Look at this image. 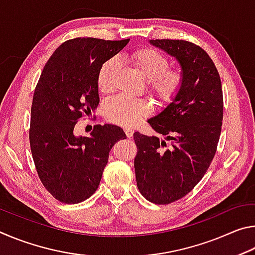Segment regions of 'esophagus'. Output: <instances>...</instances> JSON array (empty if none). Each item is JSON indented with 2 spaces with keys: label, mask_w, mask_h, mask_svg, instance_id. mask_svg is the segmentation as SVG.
Masks as SVG:
<instances>
[{
  "label": "esophagus",
  "mask_w": 255,
  "mask_h": 255,
  "mask_svg": "<svg viewBox=\"0 0 255 255\" xmlns=\"http://www.w3.org/2000/svg\"><path fill=\"white\" fill-rule=\"evenodd\" d=\"M125 132H126V135L128 138H131L132 135H133V129L132 128H129V127H126L124 129Z\"/></svg>",
  "instance_id": "34e87169"
}]
</instances>
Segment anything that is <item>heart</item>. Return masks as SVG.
Here are the masks:
<instances>
[{
  "mask_svg": "<svg viewBox=\"0 0 255 255\" xmlns=\"http://www.w3.org/2000/svg\"><path fill=\"white\" fill-rule=\"evenodd\" d=\"M130 63L147 81V90L162 106L169 105L178 96L183 83V73L180 68H169V59L152 48L136 50L130 55ZM118 68L117 58H110L102 64L98 72L97 84L101 93L112 90L115 73ZM152 107L143 99H130L118 96L108 101L105 114L110 122L120 126L130 127L150 114Z\"/></svg>",
  "mask_w": 255,
  "mask_h": 255,
  "instance_id": "obj_1",
  "label": "heart"
}]
</instances>
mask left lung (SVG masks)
<instances>
[{"instance_id": "left-lung-1", "label": "left lung", "mask_w": 255, "mask_h": 255, "mask_svg": "<svg viewBox=\"0 0 255 255\" xmlns=\"http://www.w3.org/2000/svg\"><path fill=\"white\" fill-rule=\"evenodd\" d=\"M149 44L176 59L183 83L175 99L147 122L156 136L133 133L135 173L141 195L157 205L171 204L191 191L215 156L223 125V90L209 55L192 42L156 39Z\"/></svg>"}]
</instances>
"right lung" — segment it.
Returning a JSON list of instances; mask_svg holds the SVG:
<instances>
[{
	"label": "right lung",
	"mask_w": 255,
	"mask_h": 255,
	"mask_svg": "<svg viewBox=\"0 0 255 255\" xmlns=\"http://www.w3.org/2000/svg\"><path fill=\"white\" fill-rule=\"evenodd\" d=\"M129 39L67 40L54 51L33 93L30 147L44 187L64 204L91 197L102 178L109 152L126 133L116 125H96L89 137L75 136L82 115L98 108V72Z\"/></svg>",
	"instance_id": "add662e5"
}]
</instances>
